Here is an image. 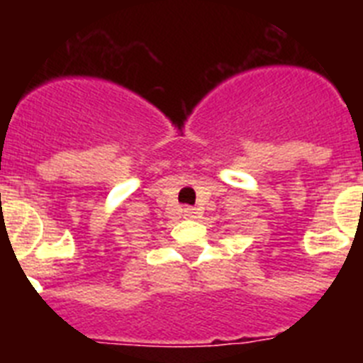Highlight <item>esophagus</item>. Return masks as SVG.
Returning <instances> with one entry per match:
<instances>
[{"label": "esophagus", "mask_w": 363, "mask_h": 363, "mask_svg": "<svg viewBox=\"0 0 363 363\" xmlns=\"http://www.w3.org/2000/svg\"><path fill=\"white\" fill-rule=\"evenodd\" d=\"M184 213H185V216H187V218H194V216H196V209H191V207H185Z\"/></svg>", "instance_id": "esophagus-1"}]
</instances>
